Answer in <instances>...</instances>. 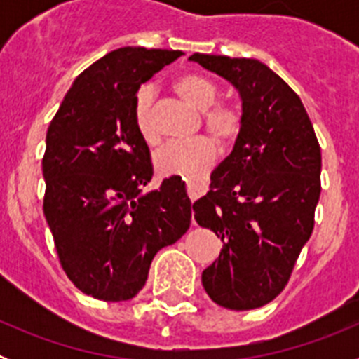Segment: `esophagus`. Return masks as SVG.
Listing matches in <instances>:
<instances>
[{
    "label": "esophagus",
    "mask_w": 359,
    "mask_h": 359,
    "mask_svg": "<svg viewBox=\"0 0 359 359\" xmlns=\"http://www.w3.org/2000/svg\"><path fill=\"white\" fill-rule=\"evenodd\" d=\"M187 192H189V198L194 201L199 196H203L207 192V183L205 182H187Z\"/></svg>",
    "instance_id": "1"
}]
</instances>
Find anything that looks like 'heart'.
Listing matches in <instances>:
<instances>
[{
	"label": "heart",
	"mask_w": 359,
	"mask_h": 359,
	"mask_svg": "<svg viewBox=\"0 0 359 359\" xmlns=\"http://www.w3.org/2000/svg\"><path fill=\"white\" fill-rule=\"evenodd\" d=\"M174 90L192 107L203 111V126L221 144H230L241 128V118L236 109L219 104L212 106L217 98V88L214 82L198 73H183L174 81ZM152 88L142 86L135 97L133 120L138 135L154 145L160 142L154 115H152ZM215 160V145L212 140L199 136L192 140L172 142L156 152L154 167L160 176H182L183 180H198L210 169Z\"/></svg>",
	"instance_id": "b5f03b06"
}]
</instances>
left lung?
I'll list each match as a JSON object with an SVG mask.
<instances>
[{"instance_id": "obj_1", "label": "left lung", "mask_w": 359, "mask_h": 359, "mask_svg": "<svg viewBox=\"0 0 359 359\" xmlns=\"http://www.w3.org/2000/svg\"><path fill=\"white\" fill-rule=\"evenodd\" d=\"M189 61L230 82L243 111L233 149L192 205L199 226L223 241L203 287L217 306L257 309L286 287L313 233L322 152L302 100L273 69L244 57L194 53Z\"/></svg>"}]
</instances>
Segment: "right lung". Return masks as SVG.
Wrapping results in <instances>:
<instances>
[{"instance_id":"obj_1","label":"right lung","mask_w":359,"mask_h":359,"mask_svg":"<svg viewBox=\"0 0 359 359\" xmlns=\"http://www.w3.org/2000/svg\"><path fill=\"white\" fill-rule=\"evenodd\" d=\"M182 55L142 46L106 53L75 79L46 133L44 217L68 278L98 300L136 297L154 255L190 226L180 177L145 192L151 152L133 120L140 86Z\"/></svg>"}]
</instances>
